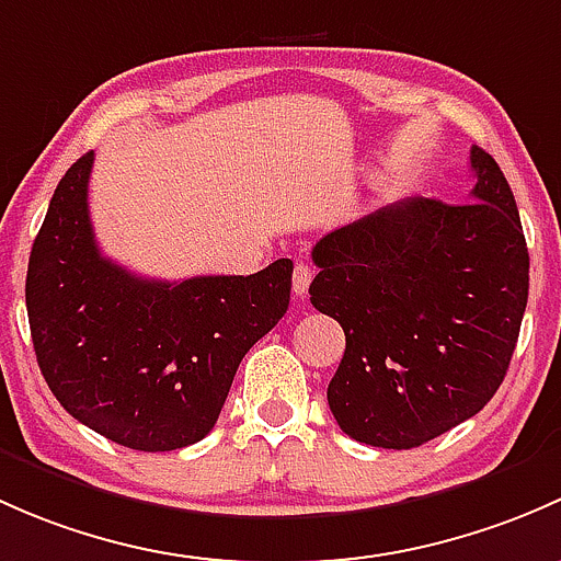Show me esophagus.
<instances>
[{
  "mask_svg": "<svg viewBox=\"0 0 561 561\" xmlns=\"http://www.w3.org/2000/svg\"><path fill=\"white\" fill-rule=\"evenodd\" d=\"M310 280H313V270H310L305 262H297V267H294L291 286H294V294H297L299 299H305V294H308Z\"/></svg>",
  "mask_w": 561,
  "mask_h": 561,
  "instance_id": "1",
  "label": "esophagus"
}]
</instances>
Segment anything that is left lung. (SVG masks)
<instances>
[{
	"label": "left lung",
	"instance_id": "1",
	"mask_svg": "<svg viewBox=\"0 0 561 561\" xmlns=\"http://www.w3.org/2000/svg\"><path fill=\"white\" fill-rule=\"evenodd\" d=\"M470 167L472 202L402 199L313 248L310 302L345 332L329 410L365 446L435 440L486 405L511 365L527 240L496 161L476 146Z\"/></svg>",
	"mask_w": 561,
	"mask_h": 561
}]
</instances>
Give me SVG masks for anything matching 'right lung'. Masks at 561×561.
Wrapping results in <instances>:
<instances>
[{"mask_svg": "<svg viewBox=\"0 0 561 561\" xmlns=\"http://www.w3.org/2000/svg\"><path fill=\"white\" fill-rule=\"evenodd\" d=\"M94 153L56 186L26 273L43 378L72 419L135 451L216 426L242 356L283 319L291 259L256 275L151 280L102 256L89 216Z\"/></svg>", "mask_w": 561, "mask_h": 561, "instance_id": "right-lung-1", "label": "right lung"}]
</instances>
